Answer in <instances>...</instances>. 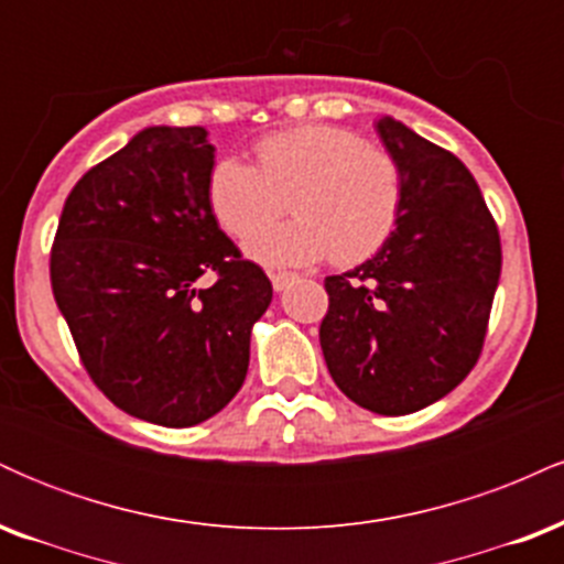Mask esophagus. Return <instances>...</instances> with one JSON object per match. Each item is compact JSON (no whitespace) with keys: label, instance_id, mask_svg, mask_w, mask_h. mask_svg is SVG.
Returning a JSON list of instances; mask_svg holds the SVG:
<instances>
[{"label":"esophagus","instance_id":"obj_1","mask_svg":"<svg viewBox=\"0 0 564 564\" xmlns=\"http://www.w3.org/2000/svg\"><path fill=\"white\" fill-rule=\"evenodd\" d=\"M294 273H281V270H278V273H270V281H273V289L275 291H283L289 286L291 281H294Z\"/></svg>","mask_w":564,"mask_h":564}]
</instances>
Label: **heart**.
Segmentation results:
<instances>
[{
	"label": "heart",
	"mask_w": 564,
	"mask_h": 564,
	"mask_svg": "<svg viewBox=\"0 0 564 564\" xmlns=\"http://www.w3.org/2000/svg\"><path fill=\"white\" fill-rule=\"evenodd\" d=\"M257 166L236 156L209 172V206L230 236H248L285 208L294 220L243 243L262 264L364 262L390 241L405 198L398 159L341 127L304 124L262 138Z\"/></svg>",
	"instance_id": "1"
}]
</instances>
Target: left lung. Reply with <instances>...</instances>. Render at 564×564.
Returning a JSON list of instances; mask_svg holds the SVG:
<instances>
[{
    "mask_svg": "<svg viewBox=\"0 0 564 564\" xmlns=\"http://www.w3.org/2000/svg\"><path fill=\"white\" fill-rule=\"evenodd\" d=\"M377 132L405 177L400 223L377 254L326 278L321 347L352 403L422 411L475 368L501 275V238L467 166L403 121Z\"/></svg>",
    "mask_w": 564,
    "mask_h": 564,
    "instance_id": "left-lung-1",
    "label": "left lung"
}]
</instances>
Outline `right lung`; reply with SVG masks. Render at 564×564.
I'll return each mask as SVG.
<instances>
[{
  "label": "right lung",
  "mask_w": 564,
  "mask_h": 564,
  "mask_svg": "<svg viewBox=\"0 0 564 564\" xmlns=\"http://www.w3.org/2000/svg\"><path fill=\"white\" fill-rule=\"evenodd\" d=\"M204 127H148L68 193L50 281L100 392L142 422L193 426L241 390L273 300L209 206ZM215 272L200 290L195 281Z\"/></svg>",
  "instance_id": "obj_1"
}]
</instances>
